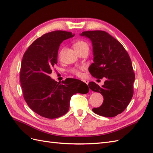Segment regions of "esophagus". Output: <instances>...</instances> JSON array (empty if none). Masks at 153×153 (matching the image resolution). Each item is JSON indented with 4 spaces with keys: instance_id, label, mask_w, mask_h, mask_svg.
<instances>
[{
    "instance_id": "esophagus-1",
    "label": "esophagus",
    "mask_w": 153,
    "mask_h": 153,
    "mask_svg": "<svg viewBox=\"0 0 153 153\" xmlns=\"http://www.w3.org/2000/svg\"><path fill=\"white\" fill-rule=\"evenodd\" d=\"M83 82H84V83H85L87 85H88V83H89V81L88 80H85V79H83V80H82Z\"/></svg>"
}]
</instances>
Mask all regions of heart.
<instances>
[{
    "label": "heart",
    "mask_w": 153,
    "mask_h": 153,
    "mask_svg": "<svg viewBox=\"0 0 153 153\" xmlns=\"http://www.w3.org/2000/svg\"><path fill=\"white\" fill-rule=\"evenodd\" d=\"M74 48L76 51H79L82 49L83 48H88V45L85 43V41H79L76 42L74 44ZM71 72L75 74L76 75H77V76H80V72L77 69H73L71 70Z\"/></svg>",
    "instance_id": "1"
}]
</instances>
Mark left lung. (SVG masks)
Segmentation results:
<instances>
[{
    "instance_id": "obj_1",
    "label": "left lung",
    "mask_w": 153,
    "mask_h": 153,
    "mask_svg": "<svg viewBox=\"0 0 153 153\" xmlns=\"http://www.w3.org/2000/svg\"><path fill=\"white\" fill-rule=\"evenodd\" d=\"M79 35L92 43L93 63L89 72L96 78H106L102 87L89 83L90 89L104 98L102 105L93 111L104 117H114L126 108L134 95L135 74L130 58L123 45L106 31H83Z\"/></svg>"
}]
</instances>
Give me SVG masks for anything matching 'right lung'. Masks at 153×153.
Here are the masks:
<instances>
[{
  "label": "right lung",
  "mask_w": 153,
  "mask_h": 153,
  "mask_svg": "<svg viewBox=\"0 0 153 153\" xmlns=\"http://www.w3.org/2000/svg\"><path fill=\"white\" fill-rule=\"evenodd\" d=\"M74 35L64 31L49 32L35 40L23 56L19 78L24 99L33 111L44 118L64 115L69 110L71 96L89 91L79 79L67 78L60 84L49 76L58 63L60 44Z\"/></svg>",
  "instance_id": "1"
}]
</instances>
